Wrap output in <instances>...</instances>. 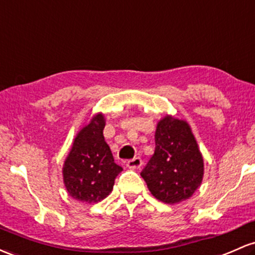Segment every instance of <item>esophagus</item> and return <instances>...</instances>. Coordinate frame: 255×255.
<instances>
[{"instance_id": "esophagus-1", "label": "esophagus", "mask_w": 255, "mask_h": 255, "mask_svg": "<svg viewBox=\"0 0 255 255\" xmlns=\"http://www.w3.org/2000/svg\"><path fill=\"white\" fill-rule=\"evenodd\" d=\"M126 166H127L128 168H130V169H138L142 166V161H141L140 157H134L133 159H129V161H127Z\"/></svg>"}]
</instances>
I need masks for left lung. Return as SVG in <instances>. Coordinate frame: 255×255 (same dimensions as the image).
Listing matches in <instances>:
<instances>
[{"mask_svg": "<svg viewBox=\"0 0 255 255\" xmlns=\"http://www.w3.org/2000/svg\"><path fill=\"white\" fill-rule=\"evenodd\" d=\"M155 152L140 175L155 198L167 205L189 200L202 183L203 157L185 120L166 115L157 123Z\"/></svg>", "mask_w": 255, "mask_h": 255, "instance_id": "8db88e82", "label": "left lung"}]
</instances>
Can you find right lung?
Instances as JSON below:
<instances>
[{
	"label": "right lung",
	"instance_id": "1",
	"mask_svg": "<svg viewBox=\"0 0 255 255\" xmlns=\"http://www.w3.org/2000/svg\"><path fill=\"white\" fill-rule=\"evenodd\" d=\"M105 119L94 115L75 136L63 166L66 191L83 203H98L113 191L115 178L122 167L115 163L104 139Z\"/></svg>",
	"mask_w": 255,
	"mask_h": 255
}]
</instances>
